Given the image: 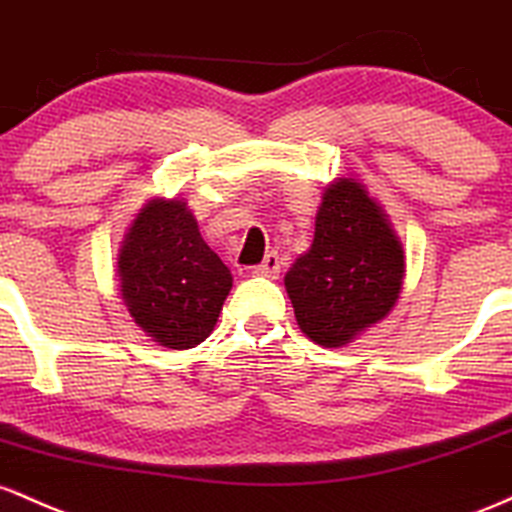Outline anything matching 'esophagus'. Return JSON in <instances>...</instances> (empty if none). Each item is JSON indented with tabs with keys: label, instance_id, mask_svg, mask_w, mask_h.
<instances>
[{
	"label": "esophagus",
	"instance_id": "esophagus-1",
	"mask_svg": "<svg viewBox=\"0 0 512 512\" xmlns=\"http://www.w3.org/2000/svg\"><path fill=\"white\" fill-rule=\"evenodd\" d=\"M256 275H263V278H278L280 273V256L275 254V251H271V254H266V258H263L261 263L254 268Z\"/></svg>",
	"mask_w": 512,
	"mask_h": 512
}]
</instances>
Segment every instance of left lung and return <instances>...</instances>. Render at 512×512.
I'll return each instance as SVG.
<instances>
[{
  "mask_svg": "<svg viewBox=\"0 0 512 512\" xmlns=\"http://www.w3.org/2000/svg\"><path fill=\"white\" fill-rule=\"evenodd\" d=\"M401 285L404 249L387 212L363 183L336 179L321 195L312 246L285 275L302 333L346 346L392 312Z\"/></svg>",
  "mask_w": 512,
  "mask_h": 512,
  "instance_id": "1",
  "label": "left lung"
}]
</instances>
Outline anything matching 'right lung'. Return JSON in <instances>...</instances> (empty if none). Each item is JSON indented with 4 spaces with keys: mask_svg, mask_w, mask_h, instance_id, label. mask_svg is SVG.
<instances>
[{
    "mask_svg": "<svg viewBox=\"0 0 512 512\" xmlns=\"http://www.w3.org/2000/svg\"><path fill=\"white\" fill-rule=\"evenodd\" d=\"M118 280L135 324L171 350L203 343L232 290V273L179 198H152L137 212L120 246Z\"/></svg>",
    "mask_w": 512,
    "mask_h": 512,
    "instance_id": "obj_1",
    "label": "right lung"
}]
</instances>
